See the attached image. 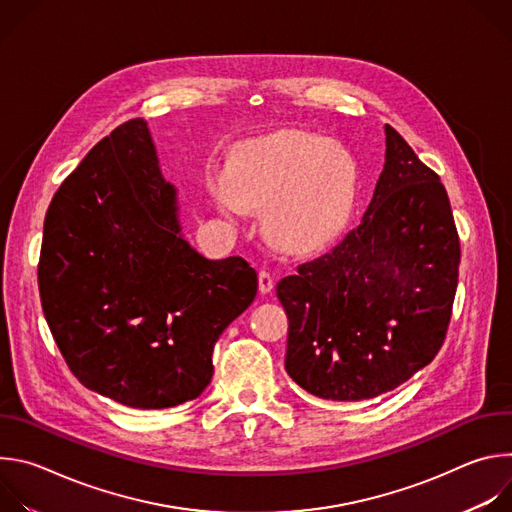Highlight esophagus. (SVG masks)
<instances>
[{"mask_svg": "<svg viewBox=\"0 0 512 512\" xmlns=\"http://www.w3.org/2000/svg\"><path fill=\"white\" fill-rule=\"evenodd\" d=\"M273 285H275L273 275L267 269H261L259 271V291H261V294H269V291L273 289Z\"/></svg>", "mask_w": 512, "mask_h": 512, "instance_id": "esophagus-1", "label": "esophagus"}]
</instances>
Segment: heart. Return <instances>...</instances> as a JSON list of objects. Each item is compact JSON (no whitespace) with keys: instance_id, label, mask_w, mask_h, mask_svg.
<instances>
[{"instance_id":"1","label":"heart","mask_w":512,"mask_h":512,"mask_svg":"<svg viewBox=\"0 0 512 512\" xmlns=\"http://www.w3.org/2000/svg\"><path fill=\"white\" fill-rule=\"evenodd\" d=\"M233 195L212 190L227 218L241 204L265 208L263 227L289 251H312L346 223L356 196L358 170L352 154L336 141L306 131H279L241 145L227 170Z\"/></svg>"}]
</instances>
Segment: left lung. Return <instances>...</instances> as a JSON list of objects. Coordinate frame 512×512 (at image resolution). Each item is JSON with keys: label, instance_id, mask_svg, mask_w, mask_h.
Masks as SVG:
<instances>
[{"label": "left lung", "instance_id": "obj_1", "mask_svg": "<svg viewBox=\"0 0 512 512\" xmlns=\"http://www.w3.org/2000/svg\"><path fill=\"white\" fill-rule=\"evenodd\" d=\"M385 133V168L358 227L277 283L285 371L322 399L397 389L440 352L452 318L460 239L448 192L391 125Z\"/></svg>", "mask_w": 512, "mask_h": 512}]
</instances>
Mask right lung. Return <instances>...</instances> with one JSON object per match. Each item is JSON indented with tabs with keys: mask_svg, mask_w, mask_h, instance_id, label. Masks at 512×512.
<instances>
[{
	"mask_svg": "<svg viewBox=\"0 0 512 512\" xmlns=\"http://www.w3.org/2000/svg\"><path fill=\"white\" fill-rule=\"evenodd\" d=\"M143 119L103 137L56 190L38 263L40 300L68 369L135 409L196 399L212 348L257 294L243 257L210 261L180 235Z\"/></svg>",
	"mask_w": 512,
	"mask_h": 512,
	"instance_id": "right-lung-1",
	"label": "right lung"
}]
</instances>
